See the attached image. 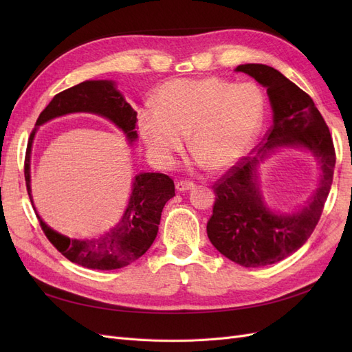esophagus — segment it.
<instances>
[{
	"label": "esophagus",
	"mask_w": 352,
	"mask_h": 352,
	"mask_svg": "<svg viewBox=\"0 0 352 352\" xmlns=\"http://www.w3.org/2000/svg\"><path fill=\"white\" fill-rule=\"evenodd\" d=\"M192 188H195V184L192 182V180H180V182L176 184L177 190H189Z\"/></svg>",
	"instance_id": "esophagus-1"
}]
</instances>
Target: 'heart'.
Listing matches in <instances>:
<instances>
[{"label":"heart","instance_id":"1","mask_svg":"<svg viewBox=\"0 0 352 352\" xmlns=\"http://www.w3.org/2000/svg\"><path fill=\"white\" fill-rule=\"evenodd\" d=\"M155 105H145L138 126L158 163L168 166L189 148L211 170L235 164L257 138L264 117V97L254 83L221 78L173 79L155 94Z\"/></svg>","mask_w":352,"mask_h":352}]
</instances>
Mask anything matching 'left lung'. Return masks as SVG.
Masks as SVG:
<instances>
[{"instance_id":"8db88e82","label":"left lung","mask_w":352,"mask_h":352,"mask_svg":"<svg viewBox=\"0 0 352 352\" xmlns=\"http://www.w3.org/2000/svg\"><path fill=\"white\" fill-rule=\"evenodd\" d=\"M267 88L273 124L251 153L232 166L212 185L216 199L207 221V235L216 250L243 267H263L289 257L311 236L324 208L336 163L332 135L310 95L265 65H242ZM310 149L321 162V185L312 201L291 217L276 215L263 206L256 184V164L274 146Z\"/></svg>"}]
</instances>
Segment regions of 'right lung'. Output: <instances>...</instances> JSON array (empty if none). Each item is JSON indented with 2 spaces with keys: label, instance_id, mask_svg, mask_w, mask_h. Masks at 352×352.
Segmentation results:
<instances>
[{
  "label": "right lung",
  "instance_id": "add662e5",
  "mask_svg": "<svg viewBox=\"0 0 352 352\" xmlns=\"http://www.w3.org/2000/svg\"><path fill=\"white\" fill-rule=\"evenodd\" d=\"M88 111L107 117L133 142L136 133V111L116 91L110 80H87L57 94L39 114L30 132L25 155V180L30 195V151L38 126L54 117ZM175 197V182L164 173H140L133 180V189L122 220L105 235L94 239H70L48 228L36 214L41 229L48 241L67 260L82 267L95 270H116L136 261L151 247L162 211L166 202Z\"/></svg>",
  "mask_w": 352,
  "mask_h": 352
}]
</instances>
